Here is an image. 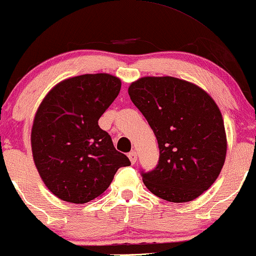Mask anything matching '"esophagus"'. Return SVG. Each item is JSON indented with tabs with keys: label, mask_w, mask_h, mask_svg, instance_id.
Instances as JSON below:
<instances>
[{
	"label": "esophagus",
	"mask_w": 256,
	"mask_h": 256,
	"mask_svg": "<svg viewBox=\"0 0 256 256\" xmlns=\"http://www.w3.org/2000/svg\"><path fill=\"white\" fill-rule=\"evenodd\" d=\"M128 158H130V161H131L132 164H134V163L137 162V152H128Z\"/></svg>",
	"instance_id": "esophagus-1"
}]
</instances>
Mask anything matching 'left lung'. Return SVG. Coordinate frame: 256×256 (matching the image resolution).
<instances>
[{
    "instance_id": "8db88e82",
    "label": "left lung",
    "mask_w": 256,
    "mask_h": 256,
    "mask_svg": "<svg viewBox=\"0 0 256 256\" xmlns=\"http://www.w3.org/2000/svg\"><path fill=\"white\" fill-rule=\"evenodd\" d=\"M128 95L158 143V166L140 172L146 188L172 202L198 198L226 161V136L216 102L198 86L170 76L140 78Z\"/></svg>"
}]
</instances>
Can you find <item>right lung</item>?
Segmentation results:
<instances>
[{"mask_svg": "<svg viewBox=\"0 0 256 256\" xmlns=\"http://www.w3.org/2000/svg\"><path fill=\"white\" fill-rule=\"evenodd\" d=\"M120 87L108 74L76 76L52 88L36 110L33 160L46 187L64 202H90L108 188L120 167L131 164L98 122Z\"/></svg>", "mask_w": 256, "mask_h": 256, "instance_id": "1", "label": "right lung"}]
</instances>
